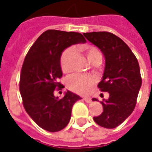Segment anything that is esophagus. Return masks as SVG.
<instances>
[{"mask_svg": "<svg viewBox=\"0 0 152 152\" xmlns=\"http://www.w3.org/2000/svg\"><path fill=\"white\" fill-rule=\"evenodd\" d=\"M83 100L85 101L86 103H90V102H92V99H91L90 97H84V98H83Z\"/></svg>", "mask_w": 152, "mask_h": 152, "instance_id": "1", "label": "esophagus"}]
</instances>
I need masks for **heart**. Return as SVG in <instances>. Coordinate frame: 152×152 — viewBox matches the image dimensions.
I'll return each mask as SVG.
<instances>
[{
	"mask_svg": "<svg viewBox=\"0 0 152 152\" xmlns=\"http://www.w3.org/2000/svg\"><path fill=\"white\" fill-rule=\"evenodd\" d=\"M85 53L88 61L93 65H97L102 60V54L100 50L92 45H85L80 48ZM75 57V50L72 47L65 49L59 58V65L61 71L64 73L71 72L73 70V61ZM95 83V80L84 74H73L66 80L67 87L77 94H86L91 90V87Z\"/></svg>",
	"mask_w": 152,
	"mask_h": 152,
	"instance_id": "obj_1",
	"label": "heart"
}]
</instances>
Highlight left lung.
Returning <instances> with one entry per match:
<instances>
[{
	"instance_id": "obj_1",
	"label": "left lung",
	"mask_w": 152,
	"mask_h": 152,
	"mask_svg": "<svg viewBox=\"0 0 152 152\" xmlns=\"http://www.w3.org/2000/svg\"><path fill=\"white\" fill-rule=\"evenodd\" d=\"M84 36L104 54V73L98 87L109 94L108 99L102 102L103 112L94 120L102 127L114 129L124 123L136 107L142 85L139 64L129 47L113 33L98 31Z\"/></svg>"
}]
</instances>
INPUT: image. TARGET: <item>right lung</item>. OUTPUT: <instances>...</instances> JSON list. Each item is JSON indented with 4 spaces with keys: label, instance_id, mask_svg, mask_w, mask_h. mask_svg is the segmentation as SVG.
Listing matches in <instances>:
<instances>
[{
    "label": "right lung",
    "instance_id": "1",
    "mask_svg": "<svg viewBox=\"0 0 152 152\" xmlns=\"http://www.w3.org/2000/svg\"><path fill=\"white\" fill-rule=\"evenodd\" d=\"M85 42L80 33L49 29L36 40L24 58L19 82L23 104L31 119L47 131L57 132L66 128L72 106L81 99L70 91L58 99L53 92L64 87L58 82L62 77L59 65L62 51L72 45Z\"/></svg>",
    "mask_w": 152,
    "mask_h": 152
}]
</instances>
